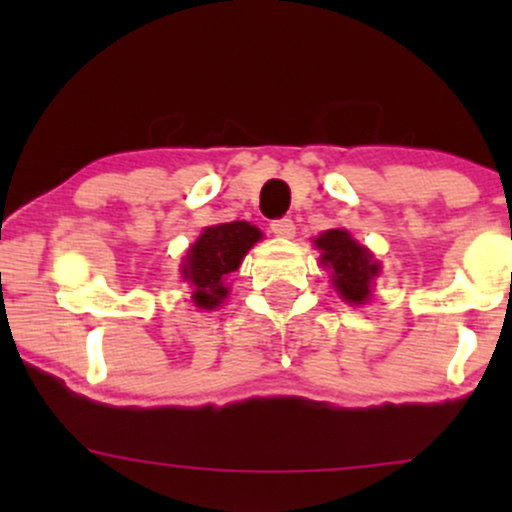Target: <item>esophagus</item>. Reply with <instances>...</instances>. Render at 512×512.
Wrapping results in <instances>:
<instances>
[{
  "label": "esophagus",
  "instance_id": "1",
  "mask_svg": "<svg viewBox=\"0 0 512 512\" xmlns=\"http://www.w3.org/2000/svg\"><path fill=\"white\" fill-rule=\"evenodd\" d=\"M269 228H272L274 236H279V238H291L293 233H296V223H293L291 219H276L269 223Z\"/></svg>",
  "mask_w": 512,
  "mask_h": 512
}]
</instances>
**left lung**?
Returning <instances> with one entry per match:
<instances>
[{
  "label": "left lung",
  "instance_id": "obj_1",
  "mask_svg": "<svg viewBox=\"0 0 512 512\" xmlns=\"http://www.w3.org/2000/svg\"><path fill=\"white\" fill-rule=\"evenodd\" d=\"M315 245L322 250V264L332 269V284L339 296L346 303H366L370 296V281L380 272V264L373 262V255L342 228L325 231L315 240Z\"/></svg>",
  "mask_w": 512,
  "mask_h": 512
}]
</instances>
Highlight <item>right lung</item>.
<instances>
[{"label":"right lung","instance_id":"1","mask_svg":"<svg viewBox=\"0 0 512 512\" xmlns=\"http://www.w3.org/2000/svg\"><path fill=\"white\" fill-rule=\"evenodd\" d=\"M260 238V228L245 221L209 226L197 238L182 264V276L195 286L192 301L197 308L211 310L228 296V286H223V279L236 272L245 252Z\"/></svg>","mask_w":512,"mask_h":512}]
</instances>
